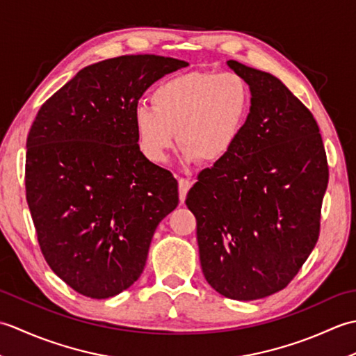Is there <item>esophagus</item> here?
<instances>
[{
    "label": "esophagus",
    "instance_id": "34e87169",
    "mask_svg": "<svg viewBox=\"0 0 356 356\" xmlns=\"http://www.w3.org/2000/svg\"><path fill=\"white\" fill-rule=\"evenodd\" d=\"M191 180L190 179H184V177H179V199H180V202H185V197H186V194H188V191H190V188H191Z\"/></svg>",
    "mask_w": 356,
    "mask_h": 356
}]
</instances>
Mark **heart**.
Returning <instances> with one entry per match:
<instances>
[{
	"instance_id": "1",
	"label": "heart",
	"mask_w": 356,
	"mask_h": 356,
	"mask_svg": "<svg viewBox=\"0 0 356 356\" xmlns=\"http://www.w3.org/2000/svg\"><path fill=\"white\" fill-rule=\"evenodd\" d=\"M151 105L133 113L139 148L148 161L162 163L174 147L186 159L209 165L236 145L251 111V90L237 73L193 72L157 84Z\"/></svg>"
}]
</instances>
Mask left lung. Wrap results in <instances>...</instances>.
Returning a JSON list of instances; mask_svg holds the SVG:
<instances>
[{
  "label": "left lung",
  "instance_id": "left-lung-1",
  "mask_svg": "<svg viewBox=\"0 0 356 356\" xmlns=\"http://www.w3.org/2000/svg\"><path fill=\"white\" fill-rule=\"evenodd\" d=\"M228 65L251 88V111L229 154L199 174L185 203L207 282L249 301L284 289L311 255L329 166L305 104L270 73Z\"/></svg>",
  "mask_w": 356,
  "mask_h": 356
}]
</instances>
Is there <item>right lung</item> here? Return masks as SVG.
Returning a JSON list of instances; mask_svg holds the SVG:
<instances>
[{
  "mask_svg": "<svg viewBox=\"0 0 356 356\" xmlns=\"http://www.w3.org/2000/svg\"><path fill=\"white\" fill-rule=\"evenodd\" d=\"M188 63L118 56L49 97L27 136L26 197L50 269L90 298L142 274L151 238L179 203L177 180L142 154L133 113L145 90Z\"/></svg>",
  "mask_w": 356,
  "mask_h": 356,
  "instance_id": "add662e5",
  "label": "right lung"
}]
</instances>
